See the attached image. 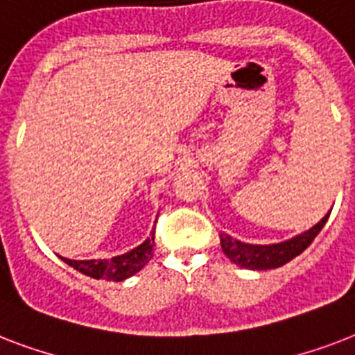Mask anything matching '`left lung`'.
<instances>
[{
	"label": "left lung",
	"instance_id": "left-lung-1",
	"mask_svg": "<svg viewBox=\"0 0 355 355\" xmlns=\"http://www.w3.org/2000/svg\"><path fill=\"white\" fill-rule=\"evenodd\" d=\"M330 211L315 227H311L306 232L298 234V236L291 237V239H286V241L270 243V245H250V243H243L239 239H234L228 234H221L223 252L227 254V258L232 263L239 265L243 269H278L282 265H286L287 261H291L293 258H297L298 254L304 252L311 245V241L317 237V234L322 230V227L328 221Z\"/></svg>",
	"mask_w": 355,
	"mask_h": 355
}]
</instances>
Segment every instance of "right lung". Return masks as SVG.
<instances>
[{
    "instance_id": "obj_1",
    "label": "right lung",
    "mask_w": 355,
    "mask_h": 355,
    "mask_svg": "<svg viewBox=\"0 0 355 355\" xmlns=\"http://www.w3.org/2000/svg\"><path fill=\"white\" fill-rule=\"evenodd\" d=\"M153 247H155V232H150V236L141 245L121 256H114L108 259H69L60 256V259L69 267H73L75 270L96 280L121 282L139 272L149 263V259L153 258Z\"/></svg>"
}]
</instances>
